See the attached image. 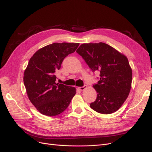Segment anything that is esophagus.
Returning a JSON list of instances; mask_svg holds the SVG:
<instances>
[{
  "instance_id": "esophagus-1",
  "label": "esophagus",
  "mask_w": 152,
  "mask_h": 152,
  "mask_svg": "<svg viewBox=\"0 0 152 152\" xmlns=\"http://www.w3.org/2000/svg\"><path fill=\"white\" fill-rule=\"evenodd\" d=\"M86 88H87V86H86V85H84V86H82V87H78V89H79L80 91H84Z\"/></svg>"
}]
</instances>
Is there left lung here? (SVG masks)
<instances>
[{
    "label": "left lung",
    "mask_w": 152,
    "mask_h": 152,
    "mask_svg": "<svg viewBox=\"0 0 152 152\" xmlns=\"http://www.w3.org/2000/svg\"><path fill=\"white\" fill-rule=\"evenodd\" d=\"M93 72H99V80L93 87L97 93L91 108L99 113L110 114L120 108L130 93L132 69L125 55L103 43L82 44L77 49Z\"/></svg>",
    "instance_id": "obj_1"
}]
</instances>
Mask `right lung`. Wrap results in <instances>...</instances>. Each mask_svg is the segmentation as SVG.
<instances>
[{"mask_svg": "<svg viewBox=\"0 0 152 152\" xmlns=\"http://www.w3.org/2000/svg\"><path fill=\"white\" fill-rule=\"evenodd\" d=\"M79 43H53L39 49L30 59L24 72L27 96L38 111L56 116L67 108L76 94L74 87L56 83V72L63 59L74 53Z\"/></svg>", "mask_w": 152, "mask_h": 152, "instance_id": "add662e5", "label": "right lung"}]
</instances>
